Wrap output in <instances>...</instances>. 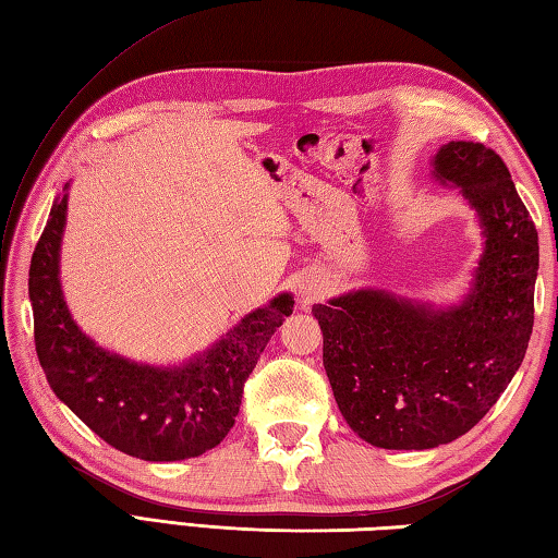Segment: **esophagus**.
Here are the masks:
<instances>
[{
	"label": "esophagus",
	"mask_w": 558,
	"mask_h": 558,
	"mask_svg": "<svg viewBox=\"0 0 558 558\" xmlns=\"http://www.w3.org/2000/svg\"><path fill=\"white\" fill-rule=\"evenodd\" d=\"M308 293H311V291H306V296H308ZM313 293H315V291H313Z\"/></svg>",
	"instance_id": "1"
}]
</instances>
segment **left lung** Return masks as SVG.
<instances>
[{
	"label": "left lung",
	"mask_w": 558,
	"mask_h": 558,
	"mask_svg": "<svg viewBox=\"0 0 558 558\" xmlns=\"http://www.w3.org/2000/svg\"><path fill=\"white\" fill-rule=\"evenodd\" d=\"M433 177L474 208L483 252L451 306L354 289L315 303L332 396L364 442L433 449L466 435L496 405L527 352L539 238L500 155L451 141Z\"/></svg>",
	"instance_id": "1"
}]
</instances>
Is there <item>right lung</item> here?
Here are the masks:
<instances>
[{
  "instance_id": "right-lung-1",
  "label": "right lung",
  "mask_w": 558,
  "mask_h": 558,
  "mask_svg": "<svg viewBox=\"0 0 558 558\" xmlns=\"http://www.w3.org/2000/svg\"><path fill=\"white\" fill-rule=\"evenodd\" d=\"M68 189L70 182L52 202L28 269L36 352L52 393L123 454L145 461L204 454L235 425L247 376L291 315L293 296L279 293L182 364H145L116 354L82 332L62 296L60 245Z\"/></svg>"
}]
</instances>
